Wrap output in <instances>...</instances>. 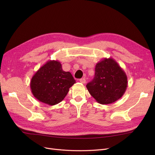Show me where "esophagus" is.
Returning <instances> with one entry per match:
<instances>
[{"label": "esophagus", "mask_w": 155, "mask_h": 155, "mask_svg": "<svg viewBox=\"0 0 155 155\" xmlns=\"http://www.w3.org/2000/svg\"><path fill=\"white\" fill-rule=\"evenodd\" d=\"M79 81H80V83H81L83 84H85L86 83V79L85 78H81L79 79Z\"/></svg>", "instance_id": "34e87169"}]
</instances>
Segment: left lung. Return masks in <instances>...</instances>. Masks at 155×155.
<instances>
[{
    "label": "left lung",
    "instance_id": "obj_1",
    "mask_svg": "<svg viewBox=\"0 0 155 155\" xmlns=\"http://www.w3.org/2000/svg\"><path fill=\"white\" fill-rule=\"evenodd\" d=\"M127 84L124 70L114 59L109 58L103 59L96 64L94 78L86 87L97 103L107 105L123 96Z\"/></svg>",
    "mask_w": 155,
    "mask_h": 155
}]
</instances>
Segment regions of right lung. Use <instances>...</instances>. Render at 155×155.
Here are the masks:
<instances>
[{
	"label": "right lung",
	"instance_id": "add662e5",
	"mask_svg": "<svg viewBox=\"0 0 155 155\" xmlns=\"http://www.w3.org/2000/svg\"><path fill=\"white\" fill-rule=\"evenodd\" d=\"M76 81L70 72H64L58 60L48 61L33 76L30 88L37 100L54 105L63 100Z\"/></svg>",
	"mask_w": 155,
	"mask_h": 155
}]
</instances>
